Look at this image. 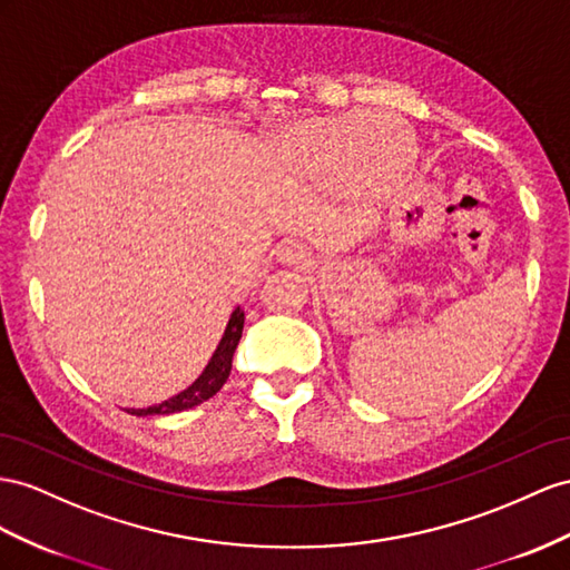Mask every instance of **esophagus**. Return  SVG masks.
I'll return each instance as SVG.
<instances>
[{
    "mask_svg": "<svg viewBox=\"0 0 570 570\" xmlns=\"http://www.w3.org/2000/svg\"><path fill=\"white\" fill-rule=\"evenodd\" d=\"M279 257L284 262H288V265H303V262H305V250H303L301 245H296V243H286L282 250H279Z\"/></svg>",
    "mask_w": 570,
    "mask_h": 570,
    "instance_id": "obj_1",
    "label": "esophagus"
}]
</instances>
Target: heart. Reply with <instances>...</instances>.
Here are the masks:
<instances>
[{"label": "heart", "mask_w": 570, "mask_h": 570, "mask_svg": "<svg viewBox=\"0 0 570 570\" xmlns=\"http://www.w3.org/2000/svg\"><path fill=\"white\" fill-rule=\"evenodd\" d=\"M279 156L301 178L320 183H383L410 168L412 129L395 118L346 112L288 125Z\"/></svg>", "instance_id": "b5f03b06"}]
</instances>
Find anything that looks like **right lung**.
Wrapping results in <instances>:
<instances>
[{
	"instance_id": "add662e5",
	"label": "right lung",
	"mask_w": 570,
	"mask_h": 570,
	"mask_svg": "<svg viewBox=\"0 0 570 570\" xmlns=\"http://www.w3.org/2000/svg\"><path fill=\"white\" fill-rule=\"evenodd\" d=\"M243 323H245V313L240 308H236L230 313V320H228V325L224 330V337H222V342H218L212 361L207 363V368H204L197 381L189 385L187 390H183L180 395H175V397L160 402L156 406H149V410H127V412L137 414V416L175 414V412L193 410V406L214 397L216 392L224 387V383L228 381V375H230V361H233V354H236V346L240 342Z\"/></svg>"
}]
</instances>
